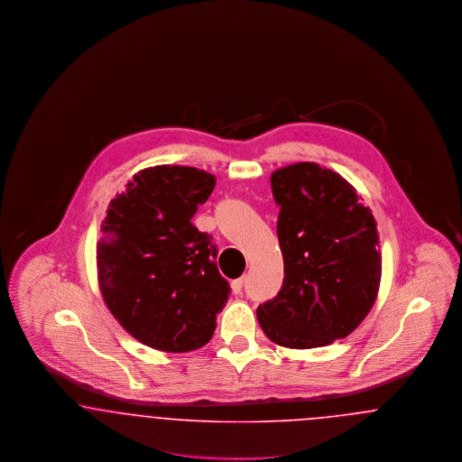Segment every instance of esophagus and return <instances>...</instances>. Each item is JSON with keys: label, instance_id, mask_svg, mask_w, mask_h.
<instances>
[{"label": "esophagus", "instance_id": "34e87169", "mask_svg": "<svg viewBox=\"0 0 462 462\" xmlns=\"http://www.w3.org/2000/svg\"><path fill=\"white\" fill-rule=\"evenodd\" d=\"M230 287H232V292H234V294H242V287H244V279H237V281H234V282L230 284Z\"/></svg>", "mask_w": 462, "mask_h": 462}]
</instances>
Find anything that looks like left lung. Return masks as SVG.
<instances>
[{
	"label": "left lung",
	"mask_w": 462,
	"mask_h": 462,
	"mask_svg": "<svg viewBox=\"0 0 462 462\" xmlns=\"http://www.w3.org/2000/svg\"><path fill=\"white\" fill-rule=\"evenodd\" d=\"M270 183L281 206L277 236L284 282L256 310L258 322L281 346H326L352 334L375 303L377 223L352 185L317 162L275 170Z\"/></svg>",
	"instance_id": "8db88e82"
}]
</instances>
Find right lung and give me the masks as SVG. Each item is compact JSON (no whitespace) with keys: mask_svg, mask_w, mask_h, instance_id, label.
<instances>
[{"mask_svg":"<svg viewBox=\"0 0 462 462\" xmlns=\"http://www.w3.org/2000/svg\"><path fill=\"white\" fill-rule=\"evenodd\" d=\"M215 176L190 166H154L112 199L97 242L98 286L116 320L140 343L168 353L204 346L230 286L211 236L192 218Z\"/></svg>","mask_w":462,"mask_h":462,"instance_id":"right-lung-1","label":"right lung"}]
</instances>
